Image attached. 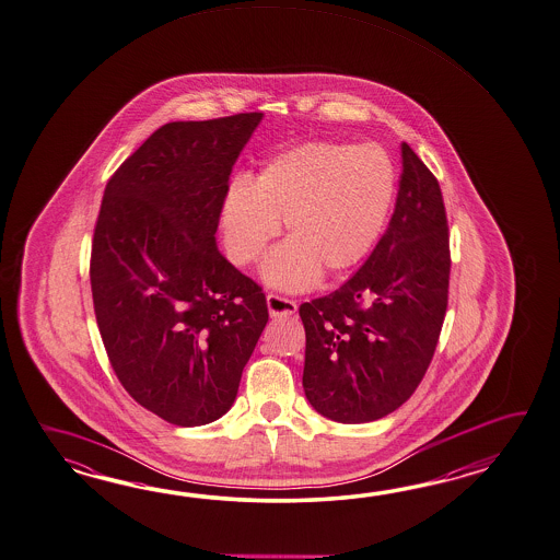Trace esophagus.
Here are the masks:
<instances>
[{
  "label": "esophagus",
  "instance_id": "obj_1",
  "mask_svg": "<svg viewBox=\"0 0 560 560\" xmlns=\"http://www.w3.org/2000/svg\"><path fill=\"white\" fill-rule=\"evenodd\" d=\"M267 307H269V315L271 317H291L298 311V303L293 299L277 295V293H269L267 295Z\"/></svg>",
  "mask_w": 560,
  "mask_h": 560
}]
</instances>
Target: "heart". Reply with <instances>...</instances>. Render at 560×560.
Here are the masks:
<instances>
[{
	"mask_svg": "<svg viewBox=\"0 0 560 560\" xmlns=\"http://www.w3.org/2000/svg\"><path fill=\"white\" fill-rule=\"evenodd\" d=\"M396 195V171L375 144L305 142L273 156L249 183L224 192L219 226L229 261L247 267L279 233L287 243L262 262L269 285L298 291L324 273L353 269L372 250Z\"/></svg>",
	"mask_w": 560,
	"mask_h": 560,
	"instance_id": "1",
	"label": "heart"
}]
</instances>
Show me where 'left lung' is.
Wrapping results in <instances>:
<instances>
[{
    "label": "left lung",
    "mask_w": 560,
    "mask_h": 560,
    "mask_svg": "<svg viewBox=\"0 0 560 560\" xmlns=\"http://www.w3.org/2000/svg\"><path fill=\"white\" fill-rule=\"evenodd\" d=\"M446 207L434 174L401 142L398 199L358 273L299 307L303 389L341 423L373 422L410 399L434 358L450 285Z\"/></svg>",
    "instance_id": "8db88e82"
}]
</instances>
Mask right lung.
Here are the masks:
<instances>
[{
  "label": "right lung",
  "instance_id": "1",
  "mask_svg": "<svg viewBox=\"0 0 560 560\" xmlns=\"http://www.w3.org/2000/svg\"><path fill=\"white\" fill-rule=\"evenodd\" d=\"M261 118L161 126L100 205L90 257L100 336L130 398L174 425L231 410L269 322L261 287L214 238L233 164Z\"/></svg>",
  "mask_w": 560,
  "mask_h": 560
}]
</instances>
